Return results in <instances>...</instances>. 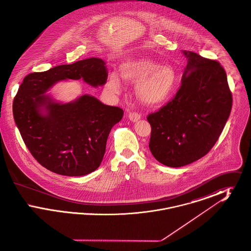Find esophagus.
<instances>
[{"instance_id":"esophagus-1","label":"esophagus","mask_w":251,"mask_h":251,"mask_svg":"<svg viewBox=\"0 0 251 251\" xmlns=\"http://www.w3.org/2000/svg\"><path fill=\"white\" fill-rule=\"evenodd\" d=\"M140 118H141V115L140 114H138L137 112H130L129 113V119L131 121H137L138 120H140Z\"/></svg>"}]
</instances>
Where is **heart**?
<instances>
[{"instance_id": "obj_1", "label": "heart", "mask_w": 251, "mask_h": 251, "mask_svg": "<svg viewBox=\"0 0 251 251\" xmlns=\"http://www.w3.org/2000/svg\"><path fill=\"white\" fill-rule=\"evenodd\" d=\"M121 76L130 83H138L137 94L148 104H160L171 95L175 84L176 73L168 65H161L150 58L125 61L120 66ZM109 89L119 94L122 83L120 75L112 73L108 82Z\"/></svg>"}]
</instances>
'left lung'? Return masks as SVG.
<instances>
[{"label": "left lung", "mask_w": 251, "mask_h": 251, "mask_svg": "<svg viewBox=\"0 0 251 251\" xmlns=\"http://www.w3.org/2000/svg\"><path fill=\"white\" fill-rule=\"evenodd\" d=\"M188 59L174 98L147 120L150 150L170 167L189 165L206 155L218 140L232 106L227 74L218 61L183 50Z\"/></svg>", "instance_id": "1"}]
</instances>
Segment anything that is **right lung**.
Returning <instances> with one entry per match:
<instances>
[{"label": "right lung", "mask_w": 251, "mask_h": 251, "mask_svg": "<svg viewBox=\"0 0 251 251\" xmlns=\"http://www.w3.org/2000/svg\"><path fill=\"white\" fill-rule=\"evenodd\" d=\"M100 58L61 65L24 77L13 101L14 120L27 149L51 172L84 176L100 167L111 129L123 110L84 95L69 103L54 102L44 93L61 80L83 79L92 86L105 84L107 70ZM45 107L47 114L41 111Z\"/></svg>", "instance_id": "obj_1"}]
</instances>
